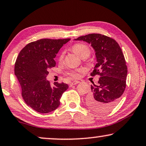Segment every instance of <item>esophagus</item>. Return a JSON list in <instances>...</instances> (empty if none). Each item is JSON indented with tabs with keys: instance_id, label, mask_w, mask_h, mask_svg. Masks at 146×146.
<instances>
[{
	"instance_id": "obj_1",
	"label": "esophagus",
	"mask_w": 146,
	"mask_h": 146,
	"mask_svg": "<svg viewBox=\"0 0 146 146\" xmlns=\"http://www.w3.org/2000/svg\"><path fill=\"white\" fill-rule=\"evenodd\" d=\"M80 82L79 81H72L71 83V84H70V85L71 86H72V85H77V84H78V83H79Z\"/></svg>"
}]
</instances>
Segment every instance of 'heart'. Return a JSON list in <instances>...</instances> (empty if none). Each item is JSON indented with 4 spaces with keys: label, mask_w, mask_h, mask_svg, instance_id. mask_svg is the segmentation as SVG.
I'll return each mask as SVG.
<instances>
[{
    "label": "heart",
    "mask_w": 146,
    "mask_h": 146,
    "mask_svg": "<svg viewBox=\"0 0 146 146\" xmlns=\"http://www.w3.org/2000/svg\"><path fill=\"white\" fill-rule=\"evenodd\" d=\"M72 50L76 54L83 59L89 57V55L91 54V49H90L89 47L87 45L82 44V43H78V44L73 45ZM63 57H64V53H61L59 57V61L63 60ZM81 72V71L80 69H77V70L69 71L67 73V75L70 76L71 78H78L79 77V74Z\"/></svg>",
    "instance_id": "b5f03b06"
}]
</instances>
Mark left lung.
I'll return each instance as SVG.
<instances>
[{
	"instance_id": "left-lung-1",
	"label": "left lung",
	"mask_w": 146,
	"mask_h": 146,
	"mask_svg": "<svg viewBox=\"0 0 146 146\" xmlns=\"http://www.w3.org/2000/svg\"><path fill=\"white\" fill-rule=\"evenodd\" d=\"M75 40L84 41L94 50L96 63L91 76L99 75L98 85H91L87 104L93 111L104 113L118 103L126 86L128 69L124 54L118 43L100 34L80 36Z\"/></svg>"
}]
</instances>
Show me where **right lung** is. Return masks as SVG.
I'll list each match as a JSON object with an SVG mask.
<instances>
[{
	"label": "right lung",
	"mask_w": 146,
	"mask_h": 146,
	"mask_svg": "<svg viewBox=\"0 0 146 146\" xmlns=\"http://www.w3.org/2000/svg\"><path fill=\"white\" fill-rule=\"evenodd\" d=\"M71 39H41L26 45L18 54L14 74L28 106L40 113H48L60 104L63 93L69 88L65 83H55L52 87L46 80L48 69L55 67L54 58L63 45Z\"/></svg>",
	"instance_id": "right-lung-1"
}]
</instances>
